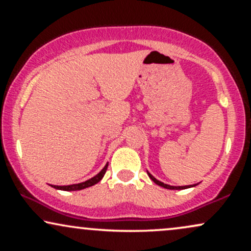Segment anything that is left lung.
<instances>
[{
	"label": "left lung",
	"instance_id": "left-lung-1",
	"mask_svg": "<svg viewBox=\"0 0 251 251\" xmlns=\"http://www.w3.org/2000/svg\"><path fill=\"white\" fill-rule=\"evenodd\" d=\"M148 175H149V177L151 178L152 180L154 181L155 184H157V185H159V186H162V188H164V189H169V190H184V189H189V188H194V186H196V184H194V185H184V186H172V185H169V184H165V183H163V181H160V180H158L157 178H154L153 176H152L151 174H150V172L148 171Z\"/></svg>",
	"mask_w": 251,
	"mask_h": 251
}]
</instances>
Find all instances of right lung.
I'll list each match as a JSON object with an SVG mask.
<instances>
[{"label": "right lung", "mask_w": 251, "mask_h": 251, "mask_svg": "<svg viewBox=\"0 0 251 251\" xmlns=\"http://www.w3.org/2000/svg\"><path fill=\"white\" fill-rule=\"evenodd\" d=\"M107 166H108V163L106 164L105 166H103V169L99 172V174L94 176V177H92L91 179L82 181V183L72 184V185H62V186L61 185H50V186H51V188H54V189L62 190V191H77V190H83L86 188H89V186L96 185L97 183H99V181L102 179V177L106 174V170H107Z\"/></svg>", "instance_id": "right-lung-1"}]
</instances>
